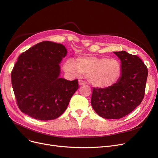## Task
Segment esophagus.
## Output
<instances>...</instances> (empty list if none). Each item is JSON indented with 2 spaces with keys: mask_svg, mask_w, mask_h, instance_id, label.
<instances>
[{
  "mask_svg": "<svg viewBox=\"0 0 158 158\" xmlns=\"http://www.w3.org/2000/svg\"><path fill=\"white\" fill-rule=\"evenodd\" d=\"M78 84H79L80 85H85V82H84V81H83V80H80L78 81Z\"/></svg>",
  "mask_w": 158,
  "mask_h": 158,
  "instance_id": "1",
  "label": "esophagus"
}]
</instances>
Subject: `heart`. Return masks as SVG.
<instances>
[{"mask_svg":"<svg viewBox=\"0 0 158 158\" xmlns=\"http://www.w3.org/2000/svg\"><path fill=\"white\" fill-rule=\"evenodd\" d=\"M63 68L66 73L74 76L85 74L88 82L98 88L111 87L121 74V66L117 60L94 56L79 57L76 63L73 59H68Z\"/></svg>","mask_w":158,"mask_h":158,"instance_id":"obj_1","label":"heart"}]
</instances>
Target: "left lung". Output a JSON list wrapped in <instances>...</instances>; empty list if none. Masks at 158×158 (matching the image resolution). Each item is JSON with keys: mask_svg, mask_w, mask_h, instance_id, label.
<instances>
[{"mask_svg": "<svg viewBox=\"0 0 158 158\" xmlns=\"http://www.w3.org/2000/svg\"><path fill=\"white\" fill-rule=\"evenodd\" d=\"M121 62V74L117 82L107 88H93L91 104L104 118H121L131 113L144 96L148 69L136 55L113 52Z\"/></svg>", "mask_w": 158, "mask_h": 158, "instance_id": "1", "label": "left lung"}]
</instances>
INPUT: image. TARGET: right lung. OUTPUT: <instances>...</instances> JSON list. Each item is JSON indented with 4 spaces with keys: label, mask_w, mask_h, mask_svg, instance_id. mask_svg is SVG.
<instances>
[{
    "label": "right lung",
    "mask_w": 158,
    "mask_h": 158,
    "mask_svg": "<svg viewBox=\"0 0 158 158\" xmlns=\"http://www.w3.org/2000/svg\"><path fill=\"white\" fill-rule=\"evenodd\" d=\"M67 50L52 41L39 43L19 56L11 73L12 85L21 111L37 120L58 118L78 89V80L60 78Z\"/></svg>",
    "instance_id": "1"
}]
</instances>
